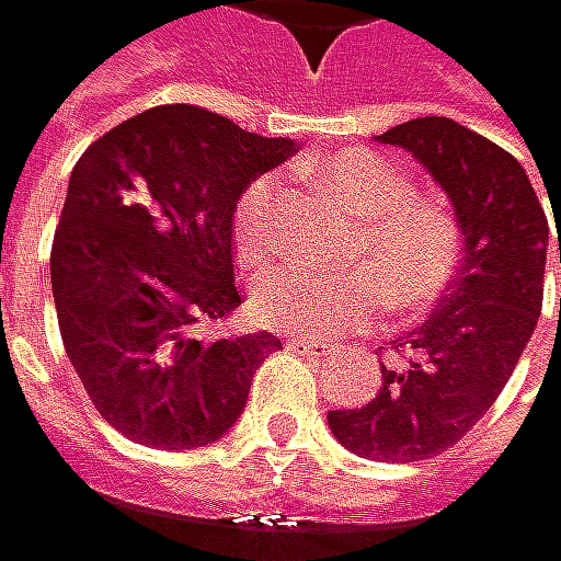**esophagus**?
Returning <instances> with one entry per match:
<instances>
[{
	"label": "esophagus",
	"instance_id": "esophagus-1",
	"mask_svg": "<svg viewBox=\"0 0 561 561\" xmlns=\"http://www.w3.org/2000/svg\"><path fill=\"white\" fill-rule=\"evenodd\" d=\"M296 352H302V355H309V358H316V362H325V358H332V345L329 342H312V339H293L289 342Z\"/></svg>",
	"mask_w": 561,
	"mask_h": 561
}]
</instances>
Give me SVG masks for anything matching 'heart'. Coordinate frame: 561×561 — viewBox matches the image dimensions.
<instances>
[{
    "label": "heart",
    "mask_w": 561,
    "mask_h": 561,
    "mask_svg": "<svg viewBox=\"0 0 561 561\" xmlns=\"http://www.w3.org/2000/svg\"><path fill=\"white\" fill-rule=\"evenodd\" d=\"M322 183L358 216L355 252L365 259L348 272H322L309 265H283L255 278L252 316L289 335L329 339L358 325L381 306L414 312L434 302L457 272L460 232L457 222L427 199H411V180L398 163L375 150H342L319 167ZM283 186L272 173L255 176L232 213L236 252L245 262H262L278 249Z\"/></svg>",
    "instance_id": "heart-1"
}]
</instances>
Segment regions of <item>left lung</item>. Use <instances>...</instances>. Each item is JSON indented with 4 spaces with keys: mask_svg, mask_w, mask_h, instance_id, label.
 Instances as JSON below:
<instances>
[{
    "mask_svg": "<svg viewBox=\"0 0 561 561\" xmlns=\"http://www.w3.org/2000/svg\"><path fill=\"white\" fill-rule=\"evenodd\" d=\"M378 144L404 147L447 193L463 259L440 309L394 342L411 358L381 365L378 398L329 411V427L358 457L414 463L454 447L506 388L542 312L549 219L523 163L450 117H414Z\"/></svg>",
    "mask_w": 561,
    "mask_h": 561,
    "instance_id": "1",
    "label": "left lung"
}]
</instances>
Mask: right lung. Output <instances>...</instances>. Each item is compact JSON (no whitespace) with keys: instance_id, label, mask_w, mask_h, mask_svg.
Here are the masks:
<instances>
[{"instance_id":"obj_1","label":"right lung","mask_w":561,"mask_h":561,"mask_svg":"<svg viewBox=\"0 0 561 561\" xmlns=\"http://www.w3.org/2000/svg\"><path fill=\"white\" fill-rule=\"evenodd\" d=\"M296 153L193 104H160L98 137L71 170L51 242L61 342L98 414L127 440L193 450L242 414L272 332L206 342L239 309L232 213Z\"/></svg>"}]
</instances>
